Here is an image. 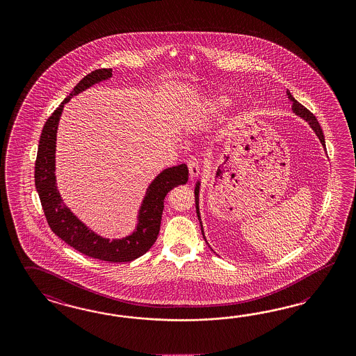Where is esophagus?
<instances>
[{
  "label": "esophagus",
  "instance_id": "34e87169",
  "mask_svg": "<svg viewBox=\"0 0 356 356\" xmlns=\"http://www.w3.org/2000/svg\"><path fill=\"white\" fill-rule=\"evenodd\" d=\"M187 166H188V172H190V177H191V178H196V177L200 174V168H202V165H200L199 159H196V157H191V159H188V161H187Z\"/></svg>",
  "mask_w": 356,
  "mask_h": 356
}]
</instances>
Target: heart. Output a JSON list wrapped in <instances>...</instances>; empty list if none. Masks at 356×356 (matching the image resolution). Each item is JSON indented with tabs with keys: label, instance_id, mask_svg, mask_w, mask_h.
Returning a JSON list of instances; mask_svg holds the SVG:
<instances>
[{
	"label": "heart",
	"instance_id": "1",
	"mask_svg": "<svg viewBox=\"0 0 356 356\" xmlns=\"http://www.w3.org/2000/svg\"><path fill=\"white\" fill-rule=\"evenodd\" d=\"M199 105L208 112H218L229 105V99L226 96L214 95V96H208L203 99L202 102H199Z\"/></svg>",
	"mask_w": 356,
	"mask_h": 356
}]
</instances>
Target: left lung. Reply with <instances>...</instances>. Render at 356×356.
<instances>
[{"label": "left lung", "instance_id": "left-lung-1", "mask_svg": "<svg viewBox=\"0 0 356 356\" xmlns=\"http://www.w3.org/2000/svg\"><path fill=\"white\" fill-rule=\"evenodd\" d=\"M287 96H289V99H290V102H293V112L295 114H298L299 117H302L303 120H305L307 122L309 123V126L312 127V130L316 132V135H317V138L320 139V142L321 144L325 147V138H324V132L321 130V126H320V123L318 121L316 120L315 115H314V113L309 112L307 108H305L300 102H296L294 97L291 96V93L287 91ZM199 187H200V183L197 182L196 184V187H195V204H196V213H197V218H199V221H200V226H202V234H203V225H202V218H200V212H199ZM204 239H205V236H204ZM205 242H207V239H205Z\"/></svg>", "mask_w": 356, "mask_h": 356}]
</instances>
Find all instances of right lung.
Listing matches in <instances>:
<instances>
[{
  "label": "right lung",
  "mask_w": 356,
  "mask_h": 356,
  "mask_svg": "<svg viewBox=\"0 0 356 356\" xmlns=\"http://www.w3.org/2000/svg\"><path fill=\"white\" fill-rule=\"evenodd\" d=\"M111 76L112 69H99L86 75L47 120L41 132L35 163V186L51 232L61 238L65 243L93 259L111 263H124L140 257L156 242L161 226L165 196L174 187L188 181V169L187 165L181 163L165 169L153 179L144 196L135 232L122 239L109 241L93 233L63 204L57 190L54 173L56 136L63 106L70 102L72 96L90 88L95 83L109 79Z\"/></svg>",
  "instance_id": "add662e5"
}]
</instances>
